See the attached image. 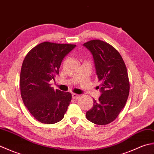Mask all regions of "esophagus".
<instances>
[{
  "label": "esophagus",
  "mask_w": 154,
  "mask_h": 154,
  "mask_svg": "<svg viewBox=\"0 0 154 154\" xmlns=\"http://www.w3.org/2000/svg\"><path fill=\"white\" fill-rule=\"evenodd\" d=\"M79 97H80L79 94H75V93L72 94V98H73V99H75V100L79 99Z\"/></svg>",
  "instance_id": "obj_1"
}]
</instances>
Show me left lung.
I'll return each mask as SVG.
<instances>
[{
  "label": "left lung",
  "instance_id": "left-lung-1",
  "mask_svg": "<svg viewBox=\"0 0 154 154\" xmlns=\"http://www.w3.org/2000/svg\"><path fill=\"white\" fill-rule=\"evenodd\" d=\"M83 45L93 55L97 77L102 82L100 96L93 99L86 117L94 124L105 125L116 119L126 103L130 91L127 69L119 51L106 42L93 40Z\"/></svg>",
  "mask_w": 154,
  "mask_h": 154
}]
</instances>
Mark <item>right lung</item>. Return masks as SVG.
Listing matches in <instances>:
<instances>
[{"label":"right lung","instance_id":"add662e5","mask_svg":"<svg viewBox=\"0 0 154 154\" xmlns=\"http://www.w3.org/2000/svg\"><path fill=\"white\" fill-rule=\"evenodd\" d=\"M76 46L73 44L45 42L26 56L20 72V92L24 105L39 122L55 124L63 119L71 94L54 90L55 81L63 59Z\"/></svg>","mask_w":154,"mask_h":154}]
</instances>
